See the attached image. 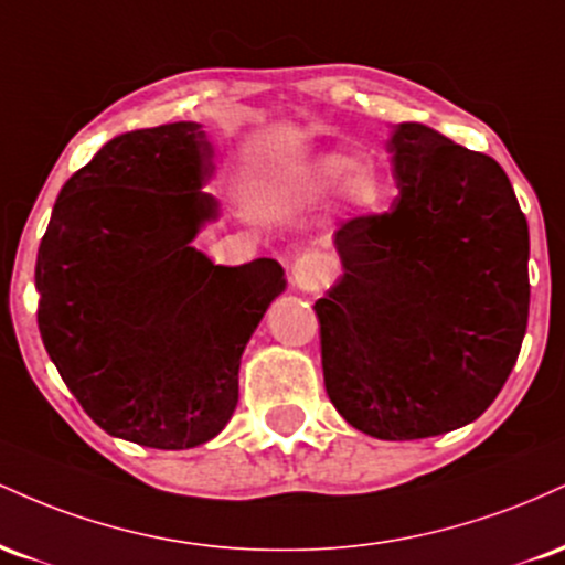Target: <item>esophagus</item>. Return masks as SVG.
<instances>
[{
  "label": "esophagus",
  "mask_w": 565,
  "mask_h": 565,
  "mask_svg": "<svg viewBox=\"0 0 565 565\" xmlns=\"http://www.w3.org/2000/svg\"><path fill=\"white\" fill-rule=\"evenodd\" d=\"M334 274L337 268L332 257L323 255V252H305L291 265V281L302 291H321L323 287H329V281H334Z\"/></svg>",
  "instance_id": "34e87169"
}]
</instances>
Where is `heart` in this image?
Instances as JSON below:
<instances>
[{"instance_id":"b5f03b06","label":"heart","mask_w":565,"mask_h":565,"mask_svg":"<svg viewBox=\"0 0 565 565\" xmlns=\"http://www.w3.org/2000/svg\"><path fill=\"white\" fill-rule=\"evenodd\" d=\"M308 185L321 196L342 191L350 212L361 217L380 215L391 199V185L377 167L364 164L348 148H332L310 161Z\"/></svg>"}]
</instances>
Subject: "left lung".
<instances>
[{"mask_svg": "<svg viewBox=\"0 0 565 565\" xmlns=\"http://www.w3.org/2000/svg\"><path fill=\"white\" fill-rule=\"evenodd\" d=\"M398 199L334 233L342 276L313 305L329 401L380 440L476 423L529 321V225L486 153L404 121L387 140Z\"/></svg>", "mask_w": 565, "mask_h": 565, "instance_id": "1", "label": "left lung"}]
</instances>
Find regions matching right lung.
Wrapping results in <instances>:
<instances>
[{"label":"right lung","mask_w":565,"mask_h":565,"mask_svg":"<svg viewBox=\"0 0 565 565\" xmlns=\"http://www.w3.org/2000/svg\"><path fill=\"white\" fill-rule=\"evenodd\" d=\"M196 121L116 135L68 178L36 255L39 332L108 436L193 449L238 404V366L284 268L215 265L193 246L220 215Z\"/></svg>","instance_id":"right-lung-1"}]
</instances>
